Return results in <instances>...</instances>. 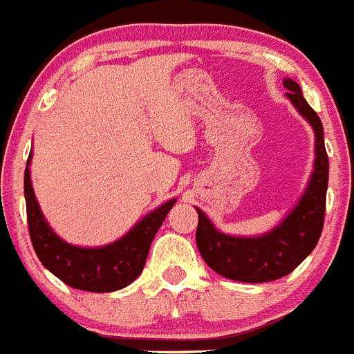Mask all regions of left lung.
I'll list each match as a JSON object with an SVG mask.
<instances>
[{
  "instance_id": "obj_1",
  "label": "left lung",
  "mask_w": 354,
  "mask_h": 354,
  "mask_svg": "<svg viewBox=\"0 0 354 354\" xmlns=\"http://www.w3.org/2000/svg\"><path fill=\"white\" fill-rule=\"evenodd\" d=\"M287 97L297 112L312 124L315 133V164L305 194L276 228L260 236H232L219 232L203 210H198L196 244L203 260L224 278L263 283L283 278L296 269L317 245L324 226L326 190L330 162L324 147L322 122L306 103L299 85L283 80Z\"/></svg>"
}]
</instances>
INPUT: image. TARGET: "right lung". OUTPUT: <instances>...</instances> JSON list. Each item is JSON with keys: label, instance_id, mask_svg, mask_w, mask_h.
<instances>
[{"label": "right lung", "instance_id": "1", "mask_svg": "<svg viewBox=\"0 0 354 354\" xmlns=\"http://www.w3.org/2000/svg\"><path fill=\"white\" fill-rule=\"evenodd\" d=\"M30 160L32 155L24 169V199L30 239L42 266L66 285L80 290L113 292L128 287L142 272L153 239L176 199H169L147 214L112 244L78 248L62 241L44 219L30 180Z\"/></svg>", "mask_w": 354, "mask_h": 354}]
</instances>
